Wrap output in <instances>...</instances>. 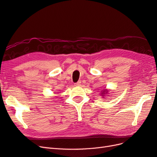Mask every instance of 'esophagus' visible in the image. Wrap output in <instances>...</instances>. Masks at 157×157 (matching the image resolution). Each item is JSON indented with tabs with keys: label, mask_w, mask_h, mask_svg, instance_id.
<instances>
[{
	"label": "esophagus",
	"mask_w": 157,
	"mask_h": 157,
	"mask_svg": "<svg viewBox=\"0 0 157 157\" xmlns=\"http://www.w3.org/2000/svg\"><path fill=\"white\" fill-rule=\"evenodd\" d=\"M80 84H81V82H80V81H78L77 82H76L75 84V86H80Z\"/></svg>",
	"instance_id": "1"
}]
</instances>
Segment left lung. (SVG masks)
I'll return each instance as SVG.
<instances>
[{
    "label": "left lung",
    "instance_id": "left-lung-1",
    "mask_svg": "<svg viewBox=\"0 0 157 157\" xmlns=\"http://www.w3.org/2000/svg\"><path fill=\"white\" fill-rule=\"evenodd\" d=\"M107 92H108L107 90H103V92L101 93V94H103L102 96H104V95H105L106 93H107Z\"/></svg>",
    "mask_w": 157,
    "mask_h": 157
}]
</instances>
